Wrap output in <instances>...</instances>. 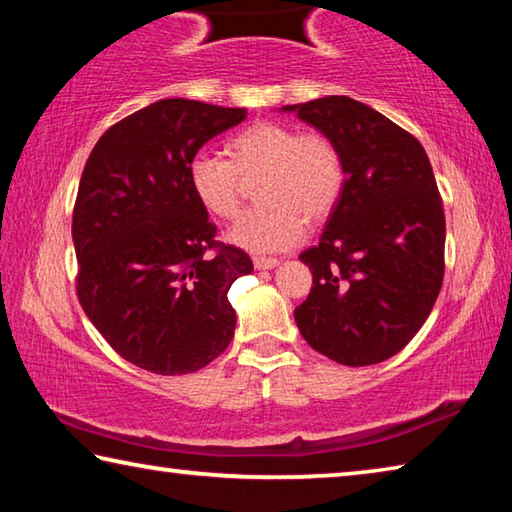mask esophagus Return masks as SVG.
I'll list each match as a JSON object with an SVG mask.
<instances>
[{"label": "esophagus", "mask_w": 512, "mask_h": 512, "mask_svg": "<svg viewBox=\"0 0 512 512\" xmlns=\"http://www.w3.org/2000/svg\"><path fill=\"white\" fill-rule=\"evenodd\" d=\"M253 264L259 271H264V268H275L280 262L275 257H253Z\"/></svg>", "instance_id": "esophagus-1"}]
</instances>
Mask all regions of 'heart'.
<instances>
[{
	"label": "heart",
	"instance_id": "b5f03b06",
	"mask_svg": "<svg viewBox=\"0 0 512 512\" xmlns=\"http://www.w3.org/2000/svg\"><path fill=\"white\" fill-rule=\"evenodd\" d=\"M223 158L196 153L187 167L194 201L214 219H232L241 203V180H255L259 203L232 225L230 241L250 253L291 248L305 235V221H325L345 189L343 155L327 135L296 126L255 121L230 135Z\"/></svg>",
	"mask_w": 512,
	"mask_h": 512
}]
</instances>
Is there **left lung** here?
<instances>
[{"label":"left lung","instance_id":"1","mask_svg":"<svg viewBox=\"0 0 512 512\" xmlns=\"http://www.w3.org/2000/svg\"><path fill=\"white\" fill-rule=\"evenodd\" d=\"M298 112L343 155L345 189L318 246L300 255L314 275L293 316L316 352L343 366L391 359L431 314L445 275V212L422 144L350 97Z\"/></svg>","mask_w":512,"mask_h":512}]
</instances>
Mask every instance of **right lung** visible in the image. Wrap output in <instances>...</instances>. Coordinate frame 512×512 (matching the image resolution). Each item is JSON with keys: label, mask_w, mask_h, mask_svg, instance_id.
Wrapping results in <instances>:
<instances>
[{"label": "right lung", "mask_w": 512, "mask_h": 512, "mask_svg": "<svg viewBox=\"0 0 512 512\" xmlns=\"http://www.w3.org/2000/svg\"><path fill=\"white\" fill-rule=\"evenodd\" d=\"M246 108L162 99L117 121L85 162L72 216L76 296L119 357L155 375H187L228 348V291L253 262L216 239L187 167Z\"/></svg>", "instance_id": "add662e5"}]
</instances>
